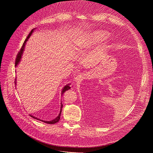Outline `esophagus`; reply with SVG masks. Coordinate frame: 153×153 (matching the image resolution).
Segmentation results:
<instances>
[{
  "instance_id": "34e87169",
  "label": "esophagus",
  "mask_w": 153,
  "mask_h": 153,
  "mask_svg": "<svg viewBox=\"0 0 153 153\" xmlns=\"http://www.w3.org/2000/svg\"><path fill=\"white\" fill-rule=\"evenodd\" d=\"M84 75H83L82 74H80L79 75H77L74 79L77 82H81L83 79H84Z\"/></svg>"
}]
</instances>
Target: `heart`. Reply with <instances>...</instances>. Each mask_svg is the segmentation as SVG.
<instances>
[{"label": "heart", "mask_w": 153, "mask_h": 153, "mask_svg": "<svg viewBox=\"0 0 153 153\" xmlns=\"http://www.w3.org/2000/svg\"><path fill=\"white\" fill-rule=\"evenodd\" d=\"M108 34L107 32L104 31H98L97 32H95L92 36L90 37H86L84 38H81L80 39L81 44H82L83 43H87V42H91L92 40H103L105 39L108 37Z\"/></svg>", "instance_id": "heart-1"}]
</instances>
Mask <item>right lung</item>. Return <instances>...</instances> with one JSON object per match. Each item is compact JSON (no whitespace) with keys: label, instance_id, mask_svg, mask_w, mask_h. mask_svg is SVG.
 Wrapping results in <instances>:
<instances>
[{"label":"right lung","instance_id":"add662e5","mask_svg":"<svg viewBox=\"0 0 153 153\" xmlns=\"http://www.w3.org/2000/svg\"><path fill=\"white\" fill-rule=\"evenodd\" d=\"M34 30H35V28H34V29H33V30L31 31V32L30 33V34H29L28 36H27V39L25 40V41H24V43H23V45L22 46V48H21L20 51L18 53V54H17V57H16V62H15V66H16V67L17 66L18 64H19V62H20V60H21V58H22V54H23V53H24V48H25V43H27V41H28V39L30 38V37L31 36V34L33 33V32L34 31ZM15 84H16V82H15ZM70 88H71V86H70V84H67V85H65V86L63 87V90H62V94H63L65 91L68 90H70ZM62 107H63V105H62V102H61V105H60L61 109H60V113L59 114L58 116H57L56 118H55L54 119H53V120H50V121H45V120H42V121L43 122L46 123H48V124H54V123L58 122L59 121L60 119V114H61V113H62ZM30 116H31V117H33L34 119H37V120H39L41 121L40 119H37V117H34V116H31V115H30Z\"/></svg>","mask_w":153,"mask_h":153}]
</instances>
